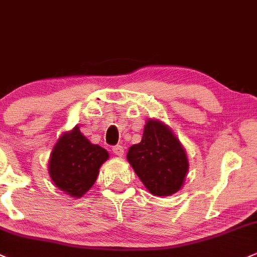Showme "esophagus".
Here are the masks:
<instances>
[{
  "label": "esophagus",
  "mask_w": 257,
  "mask_h": 257,
  "mask_svg": "<svg viewBox=\"0 0 257 257\" xmlns=\"http://www.w3.org/2000/svg\"><path fill=\"white\" fill-rule=\"evenodd\" d=\"M112 151H113V154L117 155V156H123V154H124L123 146H120V145L113 146V148H112Z\"/></svg>",
  "instance_id": "obj_1"
}]
</instances>
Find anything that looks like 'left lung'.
I'll return each mask as SVG.
<instances>
[{"label": "left lung", "mask_w": 257, "mask_h": 257, "mask_svg": "<svg viewBox=\"0 0 257 257\" xmlns=\"http://www.w3.org/2000/svg\"><path fill=\"white\" fill-rule=\"evenodd\" d=\"M126 159L146 189L156 196L177 193L189 170L183 145L170 126L156 119H148L142 142L129 148Z\"/></svg>", "instance_id": "left-lung-1"}]
</instances>
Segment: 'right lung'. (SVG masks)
I'll use <instances>...</instances> for the list:
<instances>
[{
    "label": "right lung",
    "instance_id": "1",
    "mask_svg": "<svg viewBox=\"0 0 257 257\" xmlns=\"http://www.w3.org/2000/svg\"><path fill=\"white\" fill-rule=\"evenodd\" d=\"M108 152L91 144L75 125L53 146L49 173L57 188L73 197H81L96 182L101 165Z\"/></svg>",
    "mask_w": 257,
    "mask_h": 257
}]
</instances>
